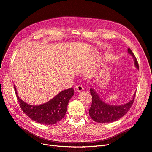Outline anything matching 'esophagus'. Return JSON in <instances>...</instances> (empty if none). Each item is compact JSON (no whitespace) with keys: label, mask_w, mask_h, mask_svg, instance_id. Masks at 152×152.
<instances>
[{"label":"esophagus","mask_w":152,"mask_h":152,"mask_svg":"<svg viewBox=\"0 0 152 152\" xmlns=\"http://www.w3.org/2000/svg\"><path fill=\"white\" fill-rule=\"evenodd\" d=\"M83 87L81 85H77L76 86V90L78 92V93H80L83 90Z\"/></svg>","instance_id":"1"}]
</instances>
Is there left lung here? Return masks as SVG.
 I'll list each match as a JSON object with an SVG mask.
<instances>
[{
    "instance_id": "obj_1",
    "label": "left lung",
    "mask_w": 152,
    "mask_h": 152,
    "mask_svg": "<svg viewBox=\"0 0 152 152\" xmlns=\"http://www.w3.org/2000/svg\"><path fill=\"white\" fill-rule=\"evenodd\" d=\"M128 53L132 55L134 66L139 69L137 59L130 48L128 49ZM90 93L92 96V103L89 110V116L93 120L100 123H111L121 118L130 109L136 94V93H134L132 99L128 103L115 106L104 103L93 88L90 89Z\"/></svg>"
}]
</instances>
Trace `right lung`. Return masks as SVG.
I'll return each mask as SVG.
<instances>
[{
  "instance_id": "add662e5",
  "label": "right lung",
  "mask_w": 152,
  "mask_h": 152,
  "mask_svg": "<svg viewBox=\"0 0 152 152\" xmlns=\"http://www.w3.org/2000/svg\"><path fill=\"white\" fill-rule=\"evenodd\" d=\"M15 94L24 113L30 118L44 125H54L63 118L67 111V104L74 94L70 88L60 92L48 102L40 105H31L23 102L18 96L14 85Z\"/></svg>"
}]
</instances>
